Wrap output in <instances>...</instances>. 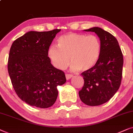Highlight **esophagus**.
<instances>
[{"mask_svg":"<svg viewBox=\"0 0 133 133\" xmlns=\"http://www.w3.org/2000/svg\"><path fill=\"white\" fill-rule=\"evenodd\" d=\"M72 77H73V75H72V74H65V78H66L67 79H70Z\"/></svg>","mask_w":133,"mask_h":133,"instance_id":"obj_1","label":"esophagus"}]
</instances>
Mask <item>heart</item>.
<instances>
[{
  "label": "heart",
  "instance_id": "obj_1",
  "mask_svg": "<svg viewBox=\"0 0 133 133\" xmlns=\"http://www.w3.org/2000/svg\"><path fill=\"white\" fill-rule=\"evenodd\" d=\"M101 43L95 35L70 33L58 39V45H52L48 56L52 64L58 69H64L70 61L73 70L91 69L99 59Z\"/></svg>",
  "mask_w": 133,
  "mask_h": 133
}]
</instances>
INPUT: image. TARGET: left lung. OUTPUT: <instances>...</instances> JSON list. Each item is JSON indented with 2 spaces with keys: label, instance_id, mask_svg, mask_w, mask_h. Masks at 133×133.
<instances>
[{
  "label": "left lung",
  "instance_id": "1",
  "mask_svg": "<svg viewBox=\"0 0 133 133\" xmlns=\"http://www.w3.org/2000/svg\"><path fill=\"white\" fill-rule=\"evenodd\" d=\"M85 31L95 32L100 40L99 59L91 69L81 73L84 85L79 91L81 100L88 106H98L109 101L121 84L123 58L117 39L99 27Z\"/></svg>",
  "mask_w": 133,
  "mask_h": 133
}]
</instances>
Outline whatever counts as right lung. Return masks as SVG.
<instances>
[{
  "instance_id": "obj_1",
  "label": "right lung",
  "mask_w": 133,
  "mask_h": 133,
  "mask_svg": "<svg viewBox=\"0 0 133 133\" xmlns=\"http://www.w3.org/2000/svg\"><path fill=\"white\" fill-rule=\"evenodd\" d=\"M61 31H31L16 39L10 48L8 71L19 98L28 105L47 108L57 98V86L64 84V72L50 63L48 50Z\"/></svg>"
}]
</instances>
